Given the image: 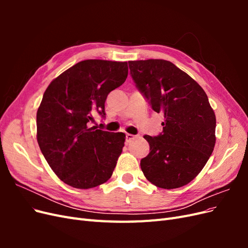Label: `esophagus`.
Listing matches in <instances>:
<instances>
[{
    "instance_id": "34e87169",
    "label": "esophagus",
    "mask_w": 248,
    "mask_h": 248,
    "mask_svg": "<svg viewBox=\"0 0 248 248\" xmlns=\"http://www.w3.org/2000/svg\"><path fill=\"white\" fill-rule=\"evenodd\" d=\"M136 138H137V137L133 136V134L127 133V134H126V142H130L132 140H134Z\"/></svg>"
}]
</instances>
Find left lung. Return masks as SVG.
I'll return each mask as SVG.
<instances>
[{"label": "left lung", "mask_w": 248, "mask_h": 248, "mask_svg": "<svg viewBox=\"0 0 248 248\" xmlns=\"http://www.w3.org/2000/svg\"><path fill=\"white\" fill-rule=\"evenodd\" d=\"M133 81L156 112L162 132L145 136L150 153L140 160L145 177L157 187L188 184L205 167L215 146L216 118L198 82L166 60L129 61Z\"/></svg>", "instance_id": "obj_1"}]
</instances>
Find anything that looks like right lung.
Returning <instances> with one entry per match:
<instances>
[{
  "label": "right lung",
  "instance_id": "obj_1",
  "mask_svg": "<svg viewBox=\"0 0 248 248\" xmlns=\"http://www.w3.org/2000/svg\"><path fill=\"white\" fill-rule=\"evenodd\" d=\"M128 76L127 62L85 60L52 80L37 110V141L55 174L74 188L107 182L122 153L125 134L90 127L106 116L109 92Z\"/></svg>",
  "mask_w": 248,
  "mask_h": 248
}]
</instances>
